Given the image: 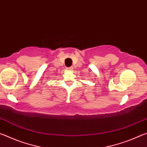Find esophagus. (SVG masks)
<instances>
[{"label":"esophagus","mask_w":147,"mask_h":147,"mask_svg":"<svg viewBox=\"0 0 147 147\" xmlns=\"http://www.w3.org/2000/svg\"><path fill=\"white\" fill-rule=\"evenodd\" d=\"M73 67H68V68H67V69H68V70H70V71H71V70H73Z\"/></svg>","instance_id":"esophagus-1"}]
</instances>
